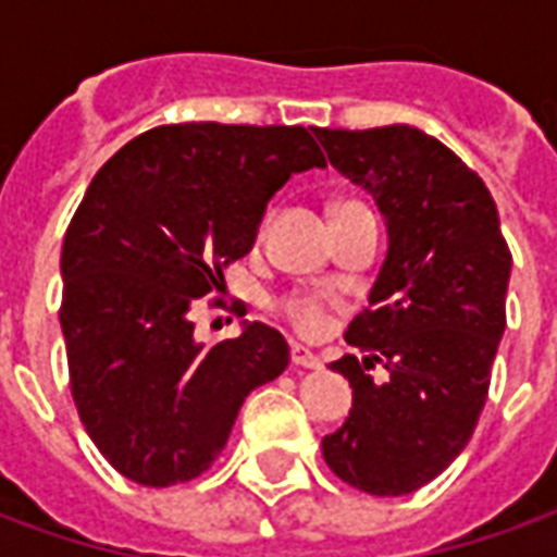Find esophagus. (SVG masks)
<instances>
[{"label": "esophagus", "instance_id": "esophagus-1", "mask_svg": "<svg viewBox=\"0 0 557 557\" xmlns=\"http://www.w3.org/2000/svg\"><path fill=\"white\" fill-rule=\"evenodd\" d=\"M292 363L301 367V370H322V361L310 349H304V346H292Z\"/></svg>", "mask_w": 557, "mask_h": 557}]
</instances>
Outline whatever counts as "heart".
Returning <instances> with one entry per match:
<instances>
[{
  "label": "heart",
  "mask_w": 557,
  "mask_h": 557,
  "mask_svg": "<svg viewBox=\"0 0 557 557\" xmlns=\"http://www.w3.org/2000/svg\"><path fill=\"white\" fill-rule=\"evenodd\" d=\"M280 313L286 315L301 337H319L331 327V307L325 298H315V295H286L280 301Z\"/></svg>",
  "instance_id": "1"
}]
</instances>
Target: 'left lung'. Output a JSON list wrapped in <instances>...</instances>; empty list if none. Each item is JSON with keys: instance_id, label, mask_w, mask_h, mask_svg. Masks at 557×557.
<instances>
[{"instance_id": "1", "label": "left lung", "mask_w": 557, "mask_h": 557, "mask_svg": "<svg viewBox=\"0 0 557 557\" xmlns=\"http://www.w3.org/2000/svg\"><path fill=\"white\" fill-rule=\"evenodd\" d=\"M331 166L385 214L387 256L351 319L346 423L322 438L327 468L370 495H409L466 450L490 394L513 256L478 172L409 125L315 131ZM388 370L375 386L369 370Z\"/></svg>"}]
</instances>
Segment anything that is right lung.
<instances>
[{"mask_svg": "<svg viewBox=\"0 0 557 557\" xmlns=\"http://www.w3.org/2000/svg\"><path fill=\"white\" fill-rule=\"evenodd\" d=\"M325 166L298 125L151 127L91 178L62 244L71 397L107 462L143 486L211 468L247 394L289 367L280 331L250 322L211 349L190 310L250 253L271 196Z\"/></svg>", "mask_w": 557, "mask_h": 557, "instance_id": "add662e5", "label": "right lung"}]
</instances>
